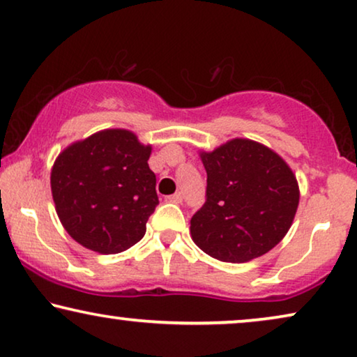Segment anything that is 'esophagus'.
Masks as SVG:
<instances>
[{"instance_id":"34e87169","label":"esophagus","mask_w":357,"mask_h":357,"mask_svg":"<svg viewBox=\"0 0 357 357\" xmlns=\"http://www.w3.org/2000/svg\"><path fill=\"white\" fill-rule=\"evenodd\" d=\"M168 200H169V202H174V204H181V202H183V194H181V192H174L173 195H168V197H167Z\"/></svg>"}]
</instances>
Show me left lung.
Listing matches in <instances>:
<instances>
[{
	"label": "left lung",
	"mask_w": 357,
	"mask_h": 357,
	"mask_svg": "<svg viewBox=\"0 0 357 357\" xmlns=\"http://www.w3.org/2000/svg\"><path fill=\"white\" fill-rule=\"evenodd\" d=\"M200 158L207 199L190 218L194 243L231 264L272 250L293 225L299 204L298 181L284 160L249 139H233Z\"/></svg>",
	"instance_id": "1"
}]
</instances>
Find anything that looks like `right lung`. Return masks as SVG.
Instances as JSON below:
<instances>
[{"label": "right lung", "mask_w": 357, "mask_h": 357, "mask_svg": "<svg viewBox=\"0 0 357 357\" xmlns=\"http://www.w3.org/2000/svg\"><path fill=\"white\" fill-rule=\"evenodd\" d=\"M150 145L126 129H105L58 155L52 194L64 229L98 254H118L139 243L158 205Z\"/></svg>", "instance_id": "1"}]
</instances>
